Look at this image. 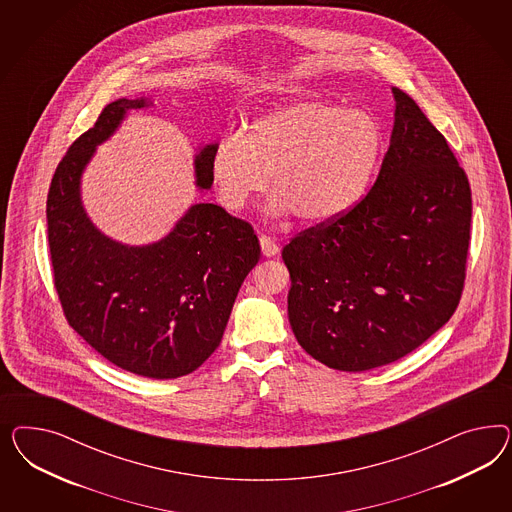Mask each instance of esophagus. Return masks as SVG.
<instances>
[{
	"label": "esophagus",
	"instance_id": "34e87169",
	"mask_svg": "<svg viewBox=\"0 0 512 512\" xmlns=\"http://www.w3.org/2000/svg\"><path fill=\"white\" fill-rule=\"evenodd\" d=\"M259 242H261V249H263V253L266 257H274V255H278L279 244L274 240V238H272V236H268V234H261V236H259Z\"/></svg>",
	"mask_w": 512,
	"mask_h": 512
}]
</instances>
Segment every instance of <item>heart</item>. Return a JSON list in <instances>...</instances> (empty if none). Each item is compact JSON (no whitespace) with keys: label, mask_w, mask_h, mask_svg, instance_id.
<instances>
[{"label":"heart","mask_w":512,"mask_h":512,"mask_svg":"<svg viewBox=\"0 0 512 512\" xmlns=\"http://www.w3.org/2000/svg\"><path fill=\"white\" fill-rule=\"evenodd\" d=\"M383 154L385 133L372 112L300 99L257 118L248 135H223L210 174L227 210H242L272 176L274 206L319 225L343 216L366 195Z\"/></svg>","instance_id":"b5f03b06"}]
</instances>
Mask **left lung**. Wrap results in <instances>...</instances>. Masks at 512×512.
<instances>
[{"label": "left lung", "instance_id": "8db88e82", "mask_svg": "<svg viewBox=\"0 0 512 512\" xmlns=\"http://www.w3.org/2000/svg\"><path fill=\"white\" fill-rule=\"evenodd\" d=\"M370 191L343 216L291 238L289 321L328 368L366 372L409 355L464 291L471 187L445 137L400 88Z\"/></svg>", "mask_w": 512, "mask_h": 512}]
</instances>
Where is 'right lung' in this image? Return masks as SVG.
<instances>
[{
	"instance_id": "obj_1",
	"label": "right lung",
	"mask_w": 512,
	"mask_h": 512,
	"mask_svg": "<svg viewBox=\"0 0 512 512\" xmlns=\"http://www.w3.org/2000/svg\"><path fill=\"white\" fill-rule=\"evenodd\" d=\"M146 103H109L63 155L48 189V248L63 315L78 336L125 372L176 379L219 347L261 246L248 221L204 202L152 246H122L93 227L80 204V174L125 112ZM214 148L195 161L202 189L214 184Z\"/></svg>"
}]
</instances>
